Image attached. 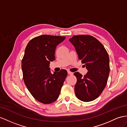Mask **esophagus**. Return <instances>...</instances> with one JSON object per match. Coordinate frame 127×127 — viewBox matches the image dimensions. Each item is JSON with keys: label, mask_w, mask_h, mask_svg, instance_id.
Listing matches in <instances>:
<instances>
[{"label": "esophagus", "mask_w": 127, "mask_h": 127, "mask_svg": "<svg viewBox=\"0 0 127 127\" xmlns=\"http://www.w3.org/2000/svg\"><path fill=\"white\" fill-rule=\"evenodd\" d=\"M67 73L69 74V75H72L73 74V73L72 72H71V71H67Z\"/></svg>", "instance_id": "obj_1"}]
</instances>
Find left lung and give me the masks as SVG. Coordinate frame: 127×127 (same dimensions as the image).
Segmentation results:
<instances>
[{"instance_id": "8db88e82", "label": "left lung", "mask_w": 127, "mask_h": 127, "mask_svg": "<svg viewBox=\"0 0 127 127\" xmlns=\"http://www.w3.org/2000/svg\"><path fill=\"white\" fill-rule=\"evenodd\" d=\"M69 41L88 70L84 76L78 72L74 73L77 78L76 95L83 101H91L101 94L107 84L110 71L108 54L101 43L92 36L74 35Z\"/></svg>"}]
</instances>
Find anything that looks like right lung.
<instances>
[{
	"label": "right lung",
	"instance_id": "add662e5",
	"mask_svg": "<svg viewBox=\"0 0 127 127\" xmlns=\"http://www.w3.org/2000/svg\"><path fill=\"white\" fill-rule=\"evenodd\" d=\"M65 37L42 35L28 42L22 60L24 83L34 98L44 104L55 101L67 75L65 70L51 73L49 64L55 60L57 45Z\"/></svg>",
	"mask_w": 127,
	"mask_h": 127
}]
</instances>
